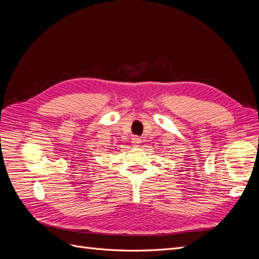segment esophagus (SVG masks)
Returning <instances> with one entry per match:
<instances>
[{"instance_id":"obj_1","label":"esophagus","mask_w":259,"mask_h":259,"mask_svg":"<svg viewBox=\"0 0 259 259\" xmlns=\"http://www.w3.org/2000/svg\"><path fill=\"white\" fill-rule=\"evenodd\" d=\"M132 144H133V146H134V147H139L140 144H142V139H140L139 137H133Z\"/></svg>"}]
</instances>
